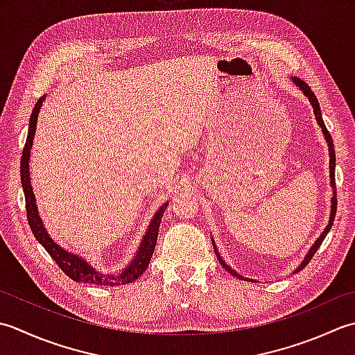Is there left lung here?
<instances>
[{
	"label": "left lung",
	"instance_id": "1",
	"mask_svg": "<svg viewBox=\"0 0 355 355\" xmlns=\"http://www.w3.org/2000/svg\"><path fill=\"white\" fill-rule=\"evenodd\" d=\"M293 83L299 87V89L303 92V95L305 96H308V99H309V103H311V105H313V108H314V114H315V119H317V122H319V125L322 127V132H323V136H324V139H327V142H328V150H329V178H331V187L334 188V190H332V199H331V216H329V223H328V227L324 228V231L323 233L320 234V237L317 239V241L314 242V245L313 247L309 248V252L308 254L305 256V259H303V262L299 265V268H295L294 270V272H299L300 270H303L305 268V266L309 263V260L313 259V256L315 254V251L319 250V247L322 245V242H323V239L327 237V234L329 233V230H331V227H332V223H334V218H336V211H337V190H336V150H334V142H332V137H331V135H329V132L327 130V127H324V122H323V118H322V112H320V105H319V101H317V98H315V95L313 92H311V89H309V85L305 83V81H302L300 78H297V76H294L293 78ZM213 247H214V252H216V257H218V260H219V263L223 266V268H225L231 276H234V277H237V279H241V280H248L247 277H243V276H241V274H237L233 268H231L230 265H227L225 262H223V259L220 257V254H219V251L216 250V245H214V241H213Z\"/></svg>",
	"mask_w": 355,
	"mask_h": 355
}]
</instances>
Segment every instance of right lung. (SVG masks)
Wrapping results in <instances>:
<instances>
[{
	"mask_svg": "<svg viewBox=\"0 0 355 355\" xmlns=\"http://www.w3.org/2000/svg\"><path fill=\"white\" fill-rule=\"evenodd\" d=\"M46 96L38 99V103L35 104V108L32 112L31 122H28V133L26 139V146L23 150V156H21V184H23L24 196H26V211H27V220L33 236L36 237L42 247L50 254L58 266L67 274V276L75 280V282H83V284H92V285H104V286H119V285H127L132 284L141 274L146 272L148 268V263L151 260V256L155 252L156 241H157V231L159 225H161L162 216L165 208L168 207V202L157 209L155 218L151 219L148 230L146 236L142 237V242L139 248L136 251V256L133 257L132 262L125 266V270L119 274H103L101 271H96L92 265L85 262V259L79 257L73 252H69L64 248H61L52 237L49 236L44 225H42V220L40 218L38 207H36V199L31 185V173H28V159H31V148L33 146V137L36 132V121H38V113L42 105V101Z\"/></svg>",
	"mask_w": 355,
	"mask_h": 355,
	"instance_id": "add662e5",
	"label": "right lung"
}]
</instances>
